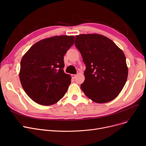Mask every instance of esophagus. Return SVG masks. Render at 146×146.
<instances>
[{
	"instance_id": "esophagus-1",
	"label": "esophagus",
	"mask_w": 146,
	"mask_h": 146,
	"mask_svg": "<svg viewBox=\"0 0 146 146\" xmlns=\"http://www.w3.org/2000/svg\"><path fill=\"white\" fill-rule=\"evenodd\" d=\"M76 76H77V75H76V74H72V79H75L76 78Z\"/></svg>"
}]
</instances>
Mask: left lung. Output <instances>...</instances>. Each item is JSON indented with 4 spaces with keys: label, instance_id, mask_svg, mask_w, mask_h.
I'll list each match as a JSON object with an SVG mask.
<instances>
[{
    "label": "left lung",
    "instance_id": "8db88e82",
    "mask_svg": "<svg viewBox=\"0 0 146 146\" xmlns=\"http://www.w3.org/2000/svg\"><path fill=\"white\" fill-rule=\"evenodd\" d=\"M74 44L86 67L80 86L84 94L96 103L112 101L127 79L123 51L108 38L96 34L76 35Z\"/></svg>",
    "mask_w": 146,
    "mask_h": 146
}]
</instances>
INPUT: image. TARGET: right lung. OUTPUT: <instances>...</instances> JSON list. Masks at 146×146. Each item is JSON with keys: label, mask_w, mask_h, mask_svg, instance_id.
I'll return each instance as SVG.
<instances>
[{"label": "right lung", "mask_w": 146, "mask_h": 146, "mask_svg": "<svg viewBox=\"0 0 146 146\" xmlns=\"http://www.w3.org/2000/svg\"><path fill=\"white\" fill-rule=\"evenodd\" d=\"M74 41L73 36L46 38L34 44L22 58L20 81L34 102L50 105L65 95L72 78L64 72V56Z\"/></svg>", "instance_id": "obj_1"}]
</instances>
